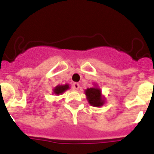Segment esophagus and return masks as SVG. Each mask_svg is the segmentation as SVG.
Listing matches in <instances>:
<instances>
[{
	"label": "esophagus",
	"mask_w": 154,
	"mask_h": 154,
	"mask_svg": "<svg viewBox=\"0 0 154 154\" xmlns=\"http://www.w3.org/2000/svg\"><path fill=\"white\" fill-rule=\"evenodd\" d=\"M72 88H73L74 90L77 91L79 88V84L77 83H72Z\"/></svg>",
	"instance_id": "esophagus-1"
}]
</instances>
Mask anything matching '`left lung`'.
<instances>
[{
	"label": "left lung",
	"instance_id": "obj_1",
	"mask_svg": "<svg viewBox=\"0 0 154 154\" xmlns=\"http://www.w3.org/2000/svg\"><path fill=\"white\" fill-rule=\"evenodd\" d=\"M85 94L91 105L100 107L103 104V100L101 98L100 89L96 88H88L85 91Z\"/></svg>",
	"mask_w": 154,
	"mask_h": 154
}]
</instances>
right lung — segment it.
I'll use <instances>...</instances> for the list:
<instances>
[{"mask_svg":"<svg viewBox=\"0 0 154 154\" xmlns=\"http://www.w3.org/2000/svg\"><path fill=\"white\" fill-rule=\"evenodd\" d=\"M69 88V86L67 84L66 85H60V86H57L54 90V92L56 94V95H59V94H62L63 92H64L65 91L67 90Z\"/></svg>","mask_w":154,"mask_h":154,"instance_id":"obj_1","label":"right lung"}]
</instances>
